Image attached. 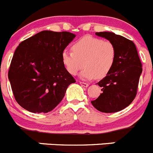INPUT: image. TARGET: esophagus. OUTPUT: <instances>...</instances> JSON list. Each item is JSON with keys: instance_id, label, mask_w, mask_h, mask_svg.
Returning a JSON list of instances; mask_svg holds the SVG:
<instances>
[{"instance_id": "obj_1", "label": "esophagus", "mask_w": 153, "mask_h": 153, "mask_svg": "<svg viewBox=\"0 0 153 153\" xmlns=\"http://www.w3.org/2000/svg\"><path fill=\"white\" fill-rule=\"evenodd\" d=\"M79 84L81 85L82 86H83V87H88V86L89 85L88 84V83L84 82H79Z\"/></svg>"}]
</instances>
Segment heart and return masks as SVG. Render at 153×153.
Returning <instances> with one entry per match:
<instances>
[{"instance_id":"b5f03b06","label":"heart","mask_w":153,"mask_h":153,"mask_svg":"<svg viewBox=\"0 0 153 153\" xmlns=\"http://www.w3.org/2000/svg\"><path fill=\"white\" fill-rule=\"evenodd\" d=\"M73 52L64 51L62 62L68 71L76 75L85 67L82 78L102 79L109 74L116 60V48L108 40L85 36L72 46Z\"/></svg>"}]
</instances>
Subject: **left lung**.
Returning a JSON list of instances; mask_svg holds the SVG:
<instances>
[{
  "label": "left lung",
  "instance_id": "obj_1",
  "mask_svg": "<svg viewBox=\"0 0 153 153\" xmlns=\"http://www.w3.org/2000/svg\"><path fill=\"white\" fill-rule=\"evenodd\" d=\"M112 42L116 48V60L111 71L98 83L102 93L91 103L104 113L121 111L131 104L137 91L142 64L131 40L110 32L96 33Z\"/></svg>",
  "mask_w": 153,
  "mask_h": 153
}]
</instances>
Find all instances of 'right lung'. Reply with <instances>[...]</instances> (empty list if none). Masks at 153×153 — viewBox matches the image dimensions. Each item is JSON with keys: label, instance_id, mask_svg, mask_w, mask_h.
Segmentation results:
<instances>
[{"label": "right lung", "instance_id": "right-lung-1", "mask_svg": "<svg viewBox=\"0 0 153 153\" xmlns=\"http://www.w3.org/2000/svg\"><path fill=\"white\" fill-rule=\"evenodd\" d=\"M69 32L45 30L19 44L8 72L15 99L33 113L51 111L76 80L66 70L62 55L75 38Z\"/></svg>", "mask_w": 153, "mask_h": 153}]
</instances>
